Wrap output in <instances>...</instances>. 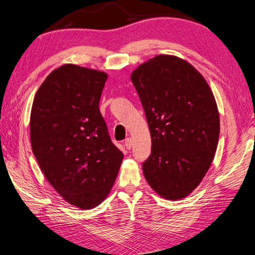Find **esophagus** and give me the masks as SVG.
Here are the masks:
<instances>
[{
    "mask_svg": "<svg viewBox=\"0 0 255 255\" xmlns=\"http://www.w3.org/2000/svg\"><path fill=\"white\" fill-rule=\"evenodd\" d=\"M124 145H125V147H127L128 149H131V148H132V146H133V142H132V139H131V138L125 139Z\"/></svg>",
    "mask_w": 255,
    "mask_h": 255,
    "instance_id": "obj_1",
    "label": "esophagus"
}]
</instances>
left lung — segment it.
I'll list each match as a JSON object with an SVG mask.
<instances>
[{"instance_id": "obj_1", "label": "left lung", "mask_w": 255, "mask_h": 255, "mask_svg": "<svg viewBox=\"0 0 255 255\" xmlns=\"http://www.w3.org/2000/svg\"><path fill=\"white\" fill-rule=\"evenodd\" d=\"M145 110L152 152L142 163L150 187L162 198L189 195L212 164L220 135L213 92L190 63L158 55L131 75Z\"/></svg>"}]
</instances>
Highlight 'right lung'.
Wrapping results in <instances>:
<instances>
[{
	"label": "right lung",
	"instance_id": "obj_1",
	"mask_svg": "<svg viewBox=\"0 0 255 255\" xmlns=\"http://www.w3.org/2000/svg\"><path fill=\"white\" fill-rule=\"evenodd\" d=\"M107 77L62 65L39 87L31 110L32 150L40 169L64 200L82 209L105 200L123 160L99 109Z\"/></svg>",
	"mask_w": 255,
	"mask_h": 255
}]
</instances>
